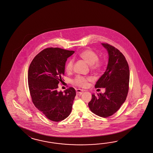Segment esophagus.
<instances>
[{"label":"esophagus","mask_w":153,"mask_h":153,"mask_svg":"<svg viewBox=\"0 0 153 153\" xmlns=\"http://www.w3.org/2000/svg\"><path fill=\"white\" fill-rule=\"evenodd\" d=\"M84 91H83V90H82V89H76V95H78V96H80L81 94H83Z\"/></svg>","instance_id":"esophagus-1"}]
</instances>
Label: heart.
I'll list each match as a JSON object with an SVG mask.
<instances>
[{"label":"heart","mask_w":153,"mask_h":153,"mask_svg":"<svg viewBox=\"0 0 153 153\" xmlns=\"http://www.w3.org/2000/svg\"><path fill=\"white\" fill-rule=\"evenodd\" d=\"M79 56L85 61L88 64L91 65V69L94 72H100L103 69L104 65L103 62L98 60L99 57L98 54L94 51L90 49H87L82 51L79 54ZM73 68V61L70 59L66 63L65 70L69 73ZM92 78L90 77H84L82 76H76L73 80V83L79 87H87L88 82L92 81Z\"/></svg>","instance_id":"1"}]
</instances>
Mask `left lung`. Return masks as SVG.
<instances>
[{"label": "left lung", "instance_id": "1", "mask_svg": "<svg viewBox=\"0 0 153 153\" xmlns=\"http://www.w3.org/2000/svg\"><path fill=\"white\" fill-rule=\"evenodd\" d=\"M108 63L105 73L97 82L95 88H104V93L92 94L88 106L93 113L102 117L115 114L125 102L129 89L130 70L126 59L117 48L107 43Z\"/></svg>", "mask_w": 153, "mask_h": 153}]
</instances>
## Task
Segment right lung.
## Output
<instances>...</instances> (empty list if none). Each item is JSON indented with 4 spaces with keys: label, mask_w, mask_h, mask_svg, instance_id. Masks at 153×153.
Segmentation results:
<instances>
[{
    "label": "right lung",
    "mask_w": 153,
    "mask_h": 153,
    "mask_svg": "<svg viewBox=\"0 0 153 153\" xmlns=\"http://www.w3.org/2000/svg\"><path fill=\"white\" fill-rule=\"evenodd\" d=\"M74 51L46 48L34 57L28 69V83L32 101L48 120L62 121L70 114L76 96L74 88L57 92L67 59Z\"/></svg>",
    "instance_id": "right-lung-1"
}]
</instances>
